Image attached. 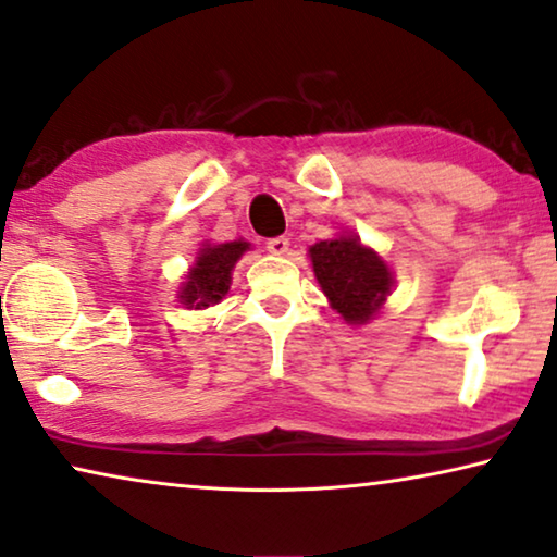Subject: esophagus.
I'll return each instance as SVG.
<instances>
[{"label": "esophagus", "instance_id": "obj_1", "mask_svg": "<svg viewBox=\"0 0 557 557\" xmlns=\"http://www.w3.org/2000/svg\"><path fill=\"white\" fill-rule=\"evenodd\" d=\"M268 252H272V255H287L289 252V239L287 237H272V239H268Z\"/></svg>", "mask_w": 557, "mask_h": 557}]
</instances>
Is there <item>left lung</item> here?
<instances>
[{"mask_svg": "<svg viewBox=\"0 0 557 557\" xmlns=\"http://www.w3.org/2000/svg\"><path fill=\"white\" fill-rule=\"evenodd\" d=\"M310 260L327 300L348 323H366L391 293L388 268L356 237L320 242L310 247Z\"/></svg>", "mask_w": 557, "mask_h": 557, "instance_id": "8db88e82", "label": "left lung"}]
</instances>
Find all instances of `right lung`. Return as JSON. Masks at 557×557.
Instances as JSON below:
<instances>
[{
  "instance_id": "1",
  "label": "right lung",
  "mask_w": 557,
  "mask_h": 557,
  "mask_svg": "<svg viewBox=\"0 0 557 557\" xmlns=\"http://www.w3.org/2000/svg\"><path fill=\"white\" fill-rule=\"evenodd\" d=\"M249 249L247 242H226V245L203 247L197 257L186 285L182 287V300L189 308H209L211 302H219L226 295L232 282V268L239 260L242 252Z\"/></svg>"
}]
</instances>
